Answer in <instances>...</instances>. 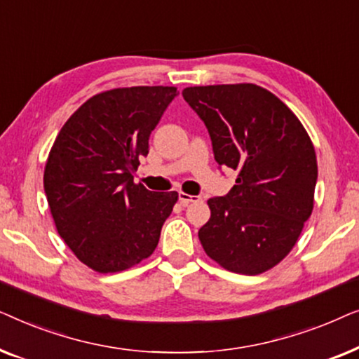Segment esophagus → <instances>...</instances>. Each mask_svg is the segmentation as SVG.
Segmentation results:
<instances>
[{
  "label": "esophagus",
  "instance_id": "34e87169",
  "mask_svg": "<svg viewBox=\"0 0 359 359\" xmlns=\"http://www.w3.org/2000/svg\"><path fill=\"white\" fill-rule=\"evenodd\" d=\"M178 199H180V204L181 205H189L191 203H196V201H199V196H191V194H186V193H180L178 194Z\"/></svg>",
  "mask_w": 359,
  "mask_h": 359
}]
</instances>
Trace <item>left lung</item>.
Returning a JSON list of instances; mask_svg holds the SVG:
<instances>
[{
  "label": "left lung",
  "instance_id": "obj_1",
  "mask_svg": "<svg viewBox=\"0 0 359 359\" xmlns=\"http://www.w3.org/2000/svg\"><path fill=\"white\" fill-rule=\"evenodd\" d=\"M183 97L204 122L219 168L237 171L233 188L208 201L201 245L232 273L268 271L291 252L312 214V142L292 111L262 86H193Z\"/></svg>",
  "mask_w": 359,
  "mask_h": 359
}]
</instances>
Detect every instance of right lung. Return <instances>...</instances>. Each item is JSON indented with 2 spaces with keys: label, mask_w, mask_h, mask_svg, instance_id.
Returning <instances> with one entry per match:
<instances>
[{
  "label": "right lung",
  "mask_w": 359,
  "mask_h": 359,
  "mask_svg": "<svg viewBox=\"0 0 359 359\" xmlns=\"http://www.w3.org/2000/svg\"><path fill=\"white\" fill-rule=\"evenodd\" d=\"M178 95L173 86L100 93L53 142L43 173L48 208L63 242L97 273L124 271L158 245L178 193H154L135 184L132 173Z\"/></svg>",
  "instance_id": "1"
}]
</instances>
